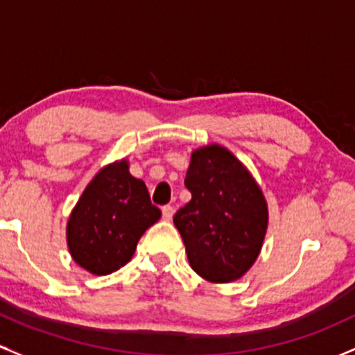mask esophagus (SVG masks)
Segmentation results:
<instances>
[{"mask_svg": "<svg viewBox=\"0 0 355 355\" xmlns=\"http://www.w3.org/2000/svg\"><path fill=\"white\" fill-rule=\"evenodd\" d=\"M162 215H164V220H166V222H170L173 217V207L172 205H165L164 209H162Z\"/></svg>", "mask_w": 355, "mask_h": 355, "instance_id": "34e87169", "label": "esophagus"}]
</instances>
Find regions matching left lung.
Returning <instances> with one entry per match:
<instances>
[{"label": "left lung", "instance_id": "1", "mask_svg": "<svg viewBox=\"0 0 355 355\" xmlns=\"http://www.w3.org/2000/svg\"><path fill=\"white\" fill-rule=\"evenodd\" d=\"M191 200L175 214L190 267L214 284L234 282L254 266L266 239L262 190L235 155L217 144L191 153Z\"/></svg>", "mask_w": 355, "mask_h": 355}]
</instances>
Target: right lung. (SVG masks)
<instances>
[{"mask_svg": "<svg viewBox=\"0 0 355 355\" xmlns=\"http://www.w3.org/2000/svg\"><path fill=\"white\" fill-rule=\"evenodd\" d=\"M160 217L145 183L130 175L128 162L103 166L68 218L73 260L95 275L112 274L130 262L138 240Z\"/></svg>", "mask_w": 355, "mask_h": 355, "instance_id": "right-lung-1", "label": "right lung"}]
</instances>
